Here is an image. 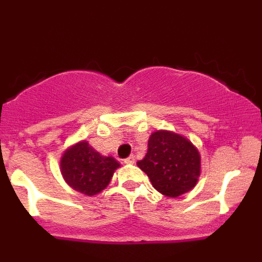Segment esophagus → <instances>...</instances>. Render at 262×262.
Instances as JSON below:
<instances>
[{"instance_id":"esophagus-1","label":"esophagus","mask_w":262,"mask_h":262,"mask_svg":"<svg viewBox=\"0 0 262 262\" xmlns=\"http://www.w3.org/2000/svg\"><path fill=\"white\" fill-rule=\"evenodd\" d=\"M124 162H125V164H134V162H135V156L134 155H130V156H129V158L124 159Z\"/></svg>"}]
</instances>
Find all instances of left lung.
<instances>
[{
  "label": "left lung",
  "instance_id": "left-lung-1",
  "mask_svg": "<svg viewBox=\"0 0 262 262\" xmlns=\"http://www.w3.org/2000/svg\"><path fill=\"white\" fill-rule=\"evenodd\" d=\"M152 187L167 197H179L196 186L201 173V156L187 138L169 130L150 135L148 152L137 162Z\"/></svg>",
  "mask_w": 262,
  "mask_h": 262
}]
</instances>
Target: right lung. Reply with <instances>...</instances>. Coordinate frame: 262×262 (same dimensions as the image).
Listing matches in <instances>:
<instances>
[{"mask_svg":"<svg viewBox=\"0 0 262 262\" xmlns=\"http://www.w3.org/2000/svg\"><path fill=\"white\" fill-rule=\"evenodd\" d=\"M119 166L112 156L101 155L86 140L65 150L60 160V170L66 183L86 196L103 191Z\"/></svg>","mask_w":262,"mask_h":262,"instance_id":"right-lung-1","label":"right lung"}]
</instances>
